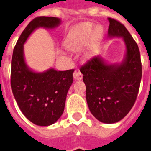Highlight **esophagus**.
I'll return each instance as SVG.
<instances>
[{
    "label": "esophagus",
    "instance_id": "obj_1",
    "mask_svg": "<svg viewBox=\"0 0 151 151\" xmlns=\"http://www.w3.org/2000/svg\"><path fill=\"white\" fill-rule=\"evenodd\" d=\"M73 77H74L75 80H81L83 79V74L79 71H76L73 73Z\"/></svg>",
    "mask_w": 151,
    "mask_h": 151
}]
</instances>
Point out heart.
Instances as JSON below:
<instances>
[{"label": "heart", "instance_id": "heart-1", "mask_svg": "<svg viewBox=\"0 0 151 151\" xmlns=\"http://www.w3.org/2000/svg\"><path fill=\"white\" fill-rule=\"evenodd\" d=\"M104 30L102 26H96L91 22H85L75 26L66 38L67 47L73 51H78L86 46H88L85 52V57H90L96 44L103 39Z\"/></svg>", "mask_w": 151, "mask_h": 151}]
</instances>
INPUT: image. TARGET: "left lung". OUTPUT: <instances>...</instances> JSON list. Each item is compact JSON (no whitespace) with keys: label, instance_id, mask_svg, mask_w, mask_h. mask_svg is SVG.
<instances>
[{"label":"left lung","instance_id":"left-lung-1","mask_svg":"<svg viewBox=\"0 0 151 151\" xmlns=\"http://www.w3.org/2000/svg\"><path fill=\"white\" fill-rule=\"evenodd\" d=\"M109 22L108 39L122 38L125 55L121 62L108 63L94 56L80 68L90 112L103 123L118 122L129 112L138 94L141 77L140 54L126 28L113 19Z\"/></svg>","mask_w":151,"mask_h":151}]
</instances>
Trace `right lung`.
I'll return each mask as SVG.
<instances>
[{"instance_id": "1", "label": "right lung", "mask_w": 151, "mask_h": 151, "mask_svg": "<svg viewBox=\"0 0 151 151\" xmlns=\"http://www.w3.org/2000/svg\"><path fill=\"white\" fill-rule=\"evenodd\" d=\"M61 23V19L56 17H37L22 32L13 50L11 71L13 95L26 119L40 126L55 123L63 114L74 70L57 71L50 68L36 72L26 63L24 44L37 29H53Z\"/></svg>"}]
</instances>
